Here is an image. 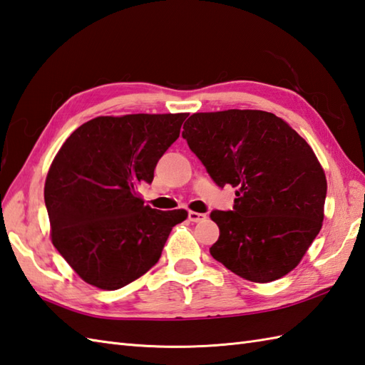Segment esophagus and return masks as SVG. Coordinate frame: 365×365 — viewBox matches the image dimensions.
Masks as SVG:
<instances>
[{"label": "esophagus", "instance_id": "obj_1", "mask_svg": "<svg viewBox=\"0 0 365 365\" xmlns=\"http://www.w3.org/2000/svg\"><path fill=\"white\" fill-rule=\"evenodd\" d=\"M206 218H207V215H206V214L193 212V210H190V212H189V220H190V222H195V223H198V222H205Z\"/></svg>", "mask_w": 365, "mask_h": 365}]
</instances>
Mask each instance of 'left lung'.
<instances>
[{"mask_svg": "<svg viewBox=\"0 0 365 365\" xmlns=\"http://www.w3.org/2000/svg\"><path fill=\"white\" fill-rule=\"evenodd\" d=\"M182 137L218 187H237L232 210H212L209 248L239 277L270 282L292 272L322 228L327 178L312 148L265 110L200 112Z\"/></svg>", "mask_w": 365, "mask_h": 365, "instance_id": "left-lung-1", "label": "left lung"}]
</instances>
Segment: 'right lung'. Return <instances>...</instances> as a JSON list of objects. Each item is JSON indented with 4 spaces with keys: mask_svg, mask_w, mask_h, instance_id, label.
<instances>
[{
    "mask_svg": "<svg viewBox=\"0 0 365 365\" xmlns=\"http://www.w3.org/2000/svg\"><path fill=\"white\" fill-rule=\"evenodd\" d=\"M189 114L96 117L62 145L45 181L51 240L88 284L117 290L155 265L187 210L143 205L162 155Z\"/></svg>",
    "mask_w": 365,
    "mask_h": 365,
    "instance_id": "add662e5",
    "label": "right lung"
}]
</instances>
